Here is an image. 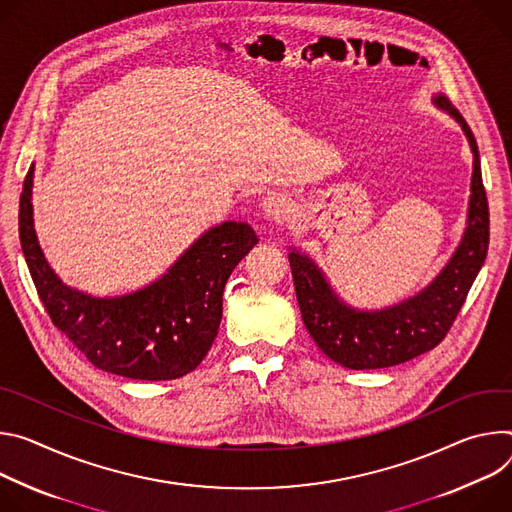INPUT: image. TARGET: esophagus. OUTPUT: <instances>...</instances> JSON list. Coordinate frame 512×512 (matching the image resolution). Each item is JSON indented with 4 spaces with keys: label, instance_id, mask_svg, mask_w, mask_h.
Wrapping results in <instances>:
<instances>
[{
    "label": "esophagus",
    "instance_id": "34e87169",
    "mask_svg": "<svg viewBox=\"0 0 512 512\" xmlns=\"http://www.w3.org/2000/svg\"><path fill=\"white\" fill-rule=\"evenodd\" d=\"M264 211L274 217V219H280V217H287L291 211H293V203L287 195H280V193H274L270 197L264 199Z\"/></svg>",
    "mask_w": 512,
    "mask_h": 512
}]
</instances>
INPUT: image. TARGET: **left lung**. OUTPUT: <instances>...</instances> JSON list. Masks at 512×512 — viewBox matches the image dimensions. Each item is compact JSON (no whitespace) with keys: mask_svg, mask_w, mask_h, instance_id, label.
<instances>
[{"mask_svg":"<svg viewBox=\"0 0 512 512\" xmlns=\"http://www.w3.org/2000/svg\"><path fill=\"white\" fill-rule=\"evenodd\" d=\"M433 103L462 126L474 154V170L468 227L458 250L429 285L399 305L360 311L333 293L309 256L299 250L289 254L297 301L309 335L327 358L350 370L396 366L441 344L486 260L490 219L476 138L447 97L435 95Z\"/></svg>","mask_w":512,"mask_h":512,"instance_id":"left-lung-1","label":"left lung"}]
</instances>
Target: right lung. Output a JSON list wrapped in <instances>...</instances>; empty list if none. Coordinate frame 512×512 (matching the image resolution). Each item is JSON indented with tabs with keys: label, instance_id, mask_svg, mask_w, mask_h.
Listing matches in <instances>:
<instances>
[{
	"label": "right lung",
	"instance_id": "obj_1",
	"mask_svg": "<svg viewBox=\"0 0 512 512\" xmlns=\"http://www.w3.org/2000/svg\"><path fill=\"white\" fill-rule=\"evenodd\" d=\"M30 166L20 197V242L38 297L71 342L99 370L132 380H173L207 356L223 313V287L258 244L248 223L207 230L152 285L124 297H91L48 266L34 232Z\"/></svg>",
	"mask_w": 512,
	"mask_h": 512
}]
</instances>
